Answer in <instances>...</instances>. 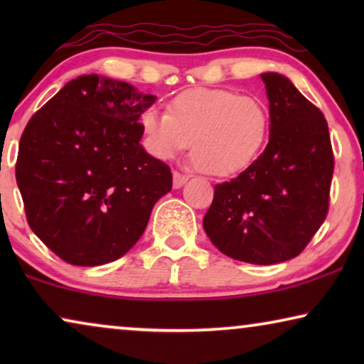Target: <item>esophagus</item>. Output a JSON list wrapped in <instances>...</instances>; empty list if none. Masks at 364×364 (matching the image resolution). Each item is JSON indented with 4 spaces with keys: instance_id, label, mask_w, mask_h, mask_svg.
<instances>
[{
    "instance_id": "1",
    "label": "esophagus",
    "mask_w": 364,
    "mask_h": 364,
    "mask_svg": "<svg viewBox=\"0 0 364 364\" xmlns=\"http://www.w3.org/2000/svg\"><path fill=\"white\" fill-rule=\"evenodd\" d=\"M188 181V176L186 173H181V172H173V188H181L183 183Z\"/></svg>"
}]
</instances>
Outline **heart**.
Listing matches in <instances>:
<instances>
[{"label":"heart","instance_id":"heart-1","mask_svg":"<svg viewBox=\"0 0 364 364\" xmlns=\"http://www.w3.org/2000/svg\"><path fill=\"white\" fill-rule=\"evenodd\" d=\"M147 149L172 159L192 142L196 166L213 177H233L257 161L268 137V111L260 99L232 89L193 87L168 102L167 112L141 117Z\"/></svg>","mask_w":364,"mask_h":364}]
</instances>
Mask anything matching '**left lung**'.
Listing matches in <instances>:
<instances>
[{
  "instance_id": "8db88e82",
  "label": "left lung",
  "mask_w": 364,
  "mask_h": 364,
  "mask_svg": "<svg viewBox=\"0 0 364 364\" xmlns=\"http://www.w3.org/2000/svg\"><path fill=\"white\" fill-rule=\"evenodd\" d=\"M262 81L270 141L247 171L217 183L203 230L227 257L273 265L300 255L325 222L335 157L320 109L282 74Z\"/></svg>"
}]
</instances>
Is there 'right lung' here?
I'll return each mask as SVG.
<instances>
[{"mask_svg":"<svg viewBox=\"0 0 364 364\" xmlns=\"http://www.w3.org/2000/svg\"><path fill=\"white\" fill-rule=\"evenodd\" d=\"M156 96L89 74L69 81L24 127L16 182L26 220L71 265L121 258L171 192L167 164L141 144V114Z\"/></svg>","mask_w":364,"mask_h":364,"instance_id":"right-lung-1","label":"right lung"}]
</instances>
